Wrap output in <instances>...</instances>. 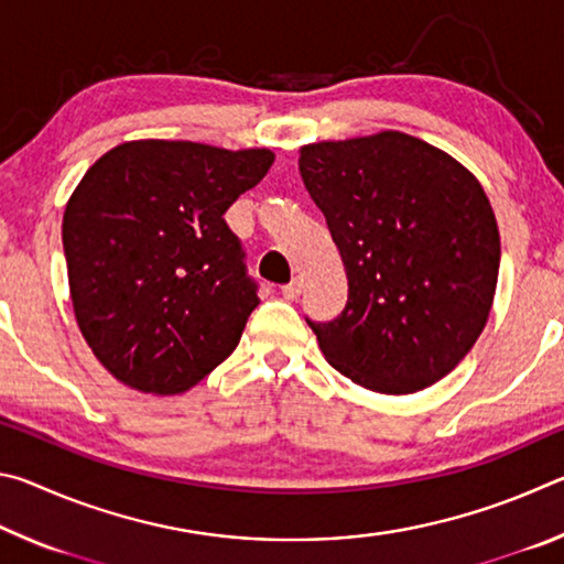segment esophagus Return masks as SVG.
<instances>
[{
    "label": "esophagus",
    "mask_w": 564,
    "mask_h": 564,
    "mask_svg": "<svg viewBox=\"0 0 564 564\" xmlns=\"http://www.w3.org/2000/svg\"><path fill=\"white\" fill-rule=\"evenodd\" d=\"M301 289H303L301 279H293L289 285H283L281 293H283L289 301H293V299H299V295H301Z\"/></svg>",
    "instance_id": "1"
}]
</instances>
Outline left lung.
Returning <instances> with one entry per match:
<instances>
[{
  "mask_svg": "<svg viewBox=\"0 0 564 564\" xmlns=\"http://www.w3.org/2000/svg\"><path fill=\"white\" fill-rule=\"evenodd\" d=\"M299 171L348 279L330 323L308 321L323 356L386 395L431 388L488 323L500 231L480 181L403 131L301 147Z\"/></svg>",
  "mask_w": 564,
  "mask_h": 564,
  "instance_id": "1",
  "label": "left lung"
}]
</instances>
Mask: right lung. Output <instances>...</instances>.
I'll use <instances>...</instances> for the list:
<instances>
[{
    "label": "right lung",
    "mask_w": 564,
    "mask_h": 564,
    "mask_svg": "<svg viewBox=\"0 0 564 564\" xmlns=\"http://www.w3.org/2000/svg\"><path fill=\"white\" fill-rule=\"evenodd\" d=\"M273 159L139 139L82 176L62 221L66 275L76 326L119 383L176 395L236 350L259 295L224 214Z\"/></svg>",
    "instance_id": "add662e5"
}]
</instances>
